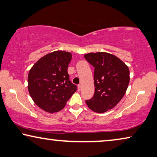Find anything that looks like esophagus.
I'll list each match as a JSON object with an SVG mask.
<instances>
[{
	"label": "esophagus",
	"mask_w": 157,
	"mask_h": 157,
	"mask_svg": "<svg viewBox=\"0 0 157 157\" xmlns=\"http://www.w3.org/2000/svg\"><path fill=\"white\" fill-rule=\"evenodd\" d=\"M81 88H82V86H81V84H78V90H81Z\"/></svg>",
	"instance_id": "esophagus-1"
}]
</instances>
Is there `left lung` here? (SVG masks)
<instances>
[{"label":"left lung","instance_id":"obj_1","mask_svg":"<svg viewBox=\"0 0 157 157\" xmlns=\"http://www.w3.org/2000/svg\"><path fill=\"white\" fill-rule=\"evenodd\" d=\"M84 58L95 68V93L86 103L94 112L105 113L114 108L125 94L129 68L117 56L106 52L89 53Z\"/></svg>","mask_w":157,"mask_h":157}]
</instances>
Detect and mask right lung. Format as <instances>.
<instances>
[{
  "label": "right lung",
  "instance_id": "1",
  "mask_svg": "<svg viewBox=\"0 0 157 157\" xmlns=\"http://www.w3.org/2000/svg\"><path fill=\"white\" fill-rule=\"evenodd\" d=\"M71 54L55 51L40 59L29 70L28 90L33 101L47 113L58 112L77 90L69 81L68 66Z\"/></svg>",
  "mask_w": 157,
  "mask_h": 157
}]
</instances>
